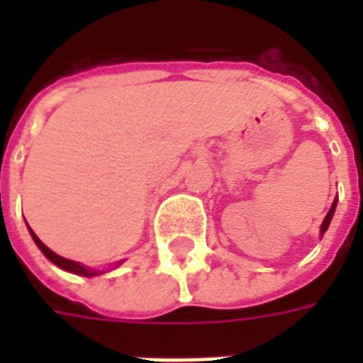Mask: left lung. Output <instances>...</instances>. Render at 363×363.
<instances>
[{
	"mask_svg": "<svg viewBox=\"0 0 363 363\" xmlns=\"http://www.w3.org/2000/svg\"><path fill=\"white\" fill-rule=\"evenodd\" d=\"M335 210H336V200L333 202V206H330V210H328L327 218H325V220H323V223H320V235H325V231L328 229V223H330L333 216H335Z\"/></svg>",
	"mask_w": 363,
	"mask_h": 363,
	"instance_id": "1",
	"label": "left lung"
}]
</instances>
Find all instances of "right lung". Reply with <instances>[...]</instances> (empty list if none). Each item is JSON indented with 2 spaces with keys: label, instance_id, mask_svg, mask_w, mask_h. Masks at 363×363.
<instances>
[{
  "label": "right lung",
  "instance_id": "right-lung-1",
  "mask_svg": "<svg viewBox=\"0 0 363 363\" xmlns=\"http://www.w3.org/2000/svg\"><path fill=\"white\" fill-rule=\"evenodd\" d=\"M30 235H33V239H35V243L38 245V249L44 252V257L50 260V262H54L56 267L64 268V270H67V272H74V274H79V276H85V278H91V276H96V274H101V270H93V268H87L83 267V264H79V262H74V260H67L64 259V257H60V255H56L54 251H50L46 245L38 239V237L33 233V229H30ZM120 264V262H118Z\"/></svg>",
  "mask_w": 363,
  "mask_h": 363
}]
</instances>
